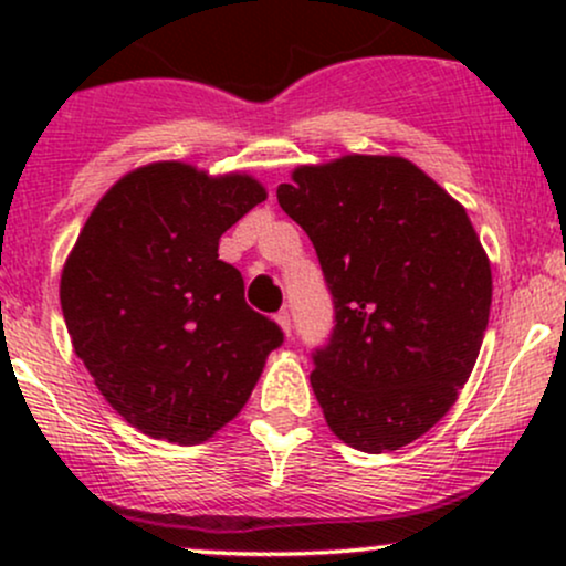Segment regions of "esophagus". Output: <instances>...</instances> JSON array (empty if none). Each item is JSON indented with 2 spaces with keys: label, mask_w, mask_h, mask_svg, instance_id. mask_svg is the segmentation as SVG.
Here are the masks:
<instances>
[{
  "label": "esophagus",
  "mask_w": 566,
  "mask_h": 566,
  "mask_svg": "<svg viewBox=\"0 0 566 566\" xmlns=\"http://www.w3.org/2000/svg\"><path fill=\"white\" fill-rule=\"evenodd\" d=\"M276 324H279V327H282V333L284 335H292V322H290V314H287V311H282V314H276Z\"/></svg>",
  "instance_id": "34e87169"
}]
</instances>
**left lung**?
I'll return each mask as SVG.
<instances>
[{"label":"left lung","instance_id":"1","mask_svg":"<svg viewBox=\"0 0 566 566\" xmlns=\"http://www.w3.org/2000/svg\"><path fill=\"white\" fill-rule=\"evenodd\" d=\"M276 199L333 292L311 373L329 431L369 454L420 439L471 378L490 322V258L465 207L409 159L373 154L295 167Z\"/></svg>","mask_w":566,"mask_h":566}]
</instances>
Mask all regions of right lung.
<instances>
[{"instance_id":"1","label":"right lung","mask_w":566,"mask_h":566,"mask_svg":"<svg viewBox=\"0 0 566 566\" xmlns=\"http://www.w3.org/2000/svg\"><path fill=\"white\" fill-rule=\"evenodd\" d=\"M269 197L247 172L151 161L103 193L61 274L71 346L154 439L199 444L242 412L284 335L244 303L218 242Z\"/></svg>"}]
</instances>
